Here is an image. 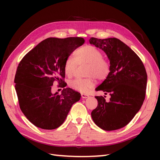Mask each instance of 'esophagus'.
<instances>
[{
	"label": "esophagus",
	"instance_id": "obj_1",
	"mask_svg": "<svg viewBox=\"0 0 160 160\" xmlns=\"http://www.w3.org/2000/svg\"><path fill=\"white\" fill-rule=\"evenodd\" d=\"M81 96H82V98H87L88 97H89V95L87 93H81Z\"/></svg>",
	"mask_w": 160,
	"mask_h": 160
}]
</instances>
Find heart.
Here are the masks:
<instances>
[{
  "mask_svg": "<svg viewBox=\"0 0 160 160\" xmlns=\"http://www.w3.org/2000/svg\"><path fill=\"white\" fill-rule=\"evenodd\" d=\"M75 58L69 56L64 62V70L68 76H73L78 63L88 64L87 78H76L70 82V86L80 92H87L93 87L95 78L98 80H104L111 71L109 60L103 57L101 51L93 45H85L76 49Z\"/></svg>",
  "mask_w": 160,
  "mask_h": 160,
  "instance_id": "heart-1",
  "label": "heart"
}]
</instances>
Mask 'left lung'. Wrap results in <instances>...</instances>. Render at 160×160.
I'll return each instance as SVG.
<instances>
[{"label":"left lung","mask_w":160,"mask_h":160,"mask_svg":"<svg viewBox=\"0 0 160 160\" xmlns=\"http://www.w3.org/2000/svg\"><path fill=\"white\" fill-rule=\"evenodd\" d=\"M89 42L103 50L110 60L108 76L96 91L110 95L96 96L98 107L91 112V117L98 127L104 131H114L130 122L144 102L147 83V74L139 56L120 40L115 38H91Z\"/></svg>","instance_id":"1"}]
</instances>
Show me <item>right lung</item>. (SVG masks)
<instances>
[{"instance_id": "right-lung-1", "label": "right lung", "mask_w": 160, "mask_h": 160, "mask_svg": "<svg viewBox=\"0 0 160 160\" xmlns=\"http://www.w3.org/2000/svg\"><path fill=\"white\" fill-rule=\"evenodd\" d=\"M84 39L80 37L48 38L26 54L18 64L14 78L19 106L36 127L52 130L62 125L80 93L64 88L60 95L52 93L57 81L66 87L64 62Z\"/></svg>"}]
</instances>
